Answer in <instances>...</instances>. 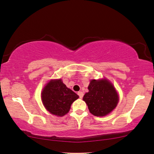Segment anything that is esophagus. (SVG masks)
<instances>
[{
    "mask_svg": "<svg viewBox=\"0 0 154 154\" xmlns=\"http://www.w3.org/2000/svg\"><path fill=\"white\" fill-rule=\"evenodd\" d=\"M77 94H78V95H79V97L80 99H82L83 98V92L79 91V92L77 93Z\"/></svg>",
    "mask_w": 154,
    "mask_h": 154,
    "instance_id": "esophagus-1",
    "label": "esophagus"
}]
</instances>
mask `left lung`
<instances>
[{
	"label": "left lung",
	"instance_id": "obj_1",
	"mask_svg": "<svg viewBox=\"0 0 154 154\" xmlns=\"http://www.w3.org/2000/svg\"><path fill=\"white\" fill-rule=\"evenodd\" d=\"M89 92L83 96V101L90 113L95 116H105L115 109L119 97L112 84L106 79L91 81Z\"/></svg>",
	"mask_w": 154,
	"mask_h": 154
}]
</instances>
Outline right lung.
<instances>
[{
	"label": "right lung",
	"instance_id": "obj_1",
	"mask_svg": "<svg viewBox=\"0 0 154 154\" xmlns=\"http://www.w3.org/2000/svg\"><path fill=\"white\" fill-rule=\"evenodd\" d=\"M42 101L51 113L63 116L69 112L71 105L79 98L76 93L67 88L61 79L52 80L44 87L41 94Z\"/></svg>",
	"mask_w": 154,
	"mask_h": 154
}]
</instances>
